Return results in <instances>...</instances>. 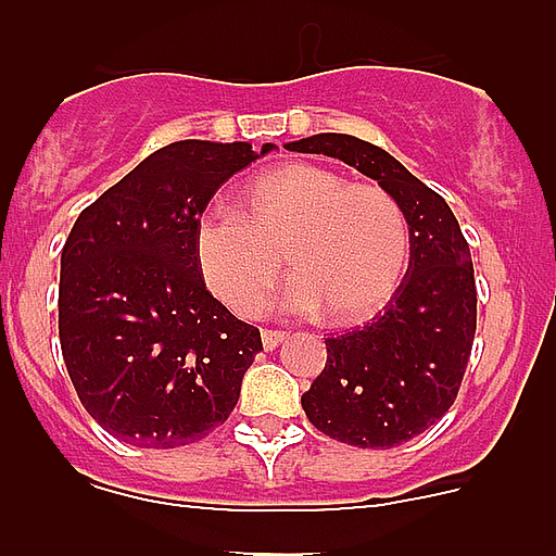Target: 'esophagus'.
Returning a JSON list of instances; mask_svg holds the SVG:
<instances>
[{
	"mask_svg": "<svg viewBox=\"0 0 556 556\" xmlns=\"http://www.w3.org/2000/svg\"><path fill=\"white\" fill-rule=\"evenodd\" d=\"M287 339V331H275V328H264L262 331V345L267 348V351H273V348H278Z\"/></svg>",
	"mask_w": 556,
	"mask_h": 556,
	"instance_id": "1",
	"label": "esophagus"
}]
</instances>
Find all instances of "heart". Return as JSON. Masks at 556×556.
Wrapping results in <instances>:
<instances>
[{
    "label": "heart",
    "mask_w": 556,
    "mask_h": 556,
    "mask_svg": "<svg viewBox=\"0 0 556 556\" xmlns=\"http://www.w3.org/2000/svg\"><path fill=\"white\" fill-rule=\"evenodd\" d=\"M242 205H214L194 223L200 273L239 317L262 312L283 264L294 281L281 306L298 317L326 312L333 326L370 320L404 281L409 223L384 186L292 161L250 180Z\"/></svg>",
    "instance_id": "b5f03b06"
}]
</instances>
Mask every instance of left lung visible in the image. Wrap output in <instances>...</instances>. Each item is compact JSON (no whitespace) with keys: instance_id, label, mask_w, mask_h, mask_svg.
<instances>
[{"instance_id":"obj_1","label":"left lung","mask_w":556,"mask_h":556,"mask_svg":"<svg viewBox=\"0 0 556 556\" xmlns=\"http://www.w3.org/2000/svg\"><path fill=\"white\" fill-rule=\"evenodd\" d=\"M356 166L401 203L409 223L406 278L365 328L326 339V367L303 392L314 429L358 448H395L456 401L476 333L470 248L454 211L387 150L345 132L287 144Z\"/></svg>"}]
</instances>
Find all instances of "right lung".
Instances as JSON below:
<instances>
[{"label": "right lung", "mask_w": 556, "mask_h": 556, "mask_svg": "<svg viewBox=\"0 0 556 556\" xmlns=\"http://www.w3.org/2000/svg\"><path fill=\"white\" fill-rule=\"evenodd\" d=\"M255 159L248 141L161 147L83 208L63 244V362L88 415L122 443H194L239 401L262 333L205 289L194 223Z\"/></svg>", "instance_id": "1"}]
</instances>
